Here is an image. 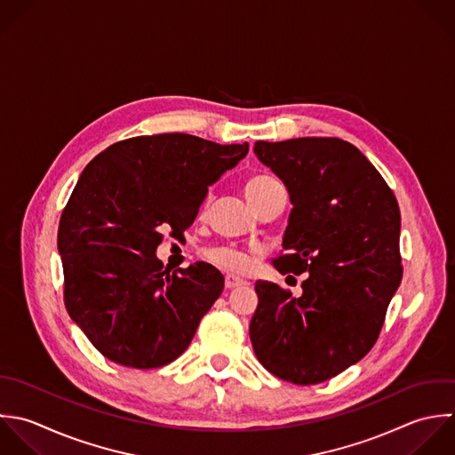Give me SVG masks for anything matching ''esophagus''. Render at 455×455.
<instances>
[{"label":"esophagus","instance_id":"34e87169","mask_svg":"<svg viewBox=\"0 0 455 455\" xmlns=\"http://www.w3.org/2000/svg\"><path fill=\"white\" fill-rule=\"evenodd\" d=\"M246 282L243 278H237L234 275H227L225 276V287L227 289H237V287H243Z\"/></svg>","mask_w":455,"mask_h":455}]
</instances>
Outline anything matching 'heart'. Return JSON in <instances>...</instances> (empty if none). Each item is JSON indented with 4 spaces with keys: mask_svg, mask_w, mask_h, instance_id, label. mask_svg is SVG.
Listing matches in <instances>:
<instances>
[{
    "mask_svg": "<svg viewBox=\"0 0 455 455\" xmlns=\"http://www.w3.org/2000/svg\"><path fill=\"white\" fill-rule=\"evenodd\" d=\"M276 182L278 180L271 175H253L251 179H248L244 184V195L248 202L253 205L264 195V191ZM209 259L228 271H241L246 266L244 255L234 248H216L209 251Z\"/></svg>",
    "mask_w": 455,
    "mask_h": 455,
    "instance_id": "1",
    "label": "heart"
}]
</instances>
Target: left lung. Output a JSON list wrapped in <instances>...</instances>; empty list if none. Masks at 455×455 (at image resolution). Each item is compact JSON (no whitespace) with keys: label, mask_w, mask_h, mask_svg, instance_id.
I'll list each match as a JSON object with an SVG mask.
<instances>
[{"label":"left lung","mask_w":455,"mask_h":455,"mask_svg":"<svg viewBox=\"0 0 455 455\" xmlns=\"http://www.w3.org/2000/svg\"><path fill=\"white\" fill-rule=\"evenodd\" d=\"M259 161L285 184L292 211L280 273L301 275L294 298L257 282L250 339L259 362L294 385H317L376 344L403 280L401 211L374 164L340 138L257 141Z\"/></svg>","instance_id":"8db88e82"}]
</instances>
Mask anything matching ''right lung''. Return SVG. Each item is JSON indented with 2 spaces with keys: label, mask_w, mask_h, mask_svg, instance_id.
I'll return each instance as SVG.
<instances>
[{
  "label": "right lung",
  "mask_w": 455,
  "mask_h": 455,
  "mask_svg": "<svg viewBox=\"0 0 455 455\" xmlns=\"http://www.w3.org/2000/svg\"><path fill=\"white\" fill-rule=\"evenodd\" d=\"M168 132L113 143L83 170L58 227L65 308L93 347L132 369L177 360L223 291L205 262L166 271L163 230L193 225L209 186L248 154Z\"/></svg>",
  "instance_id": "1"
}]
</instances>
